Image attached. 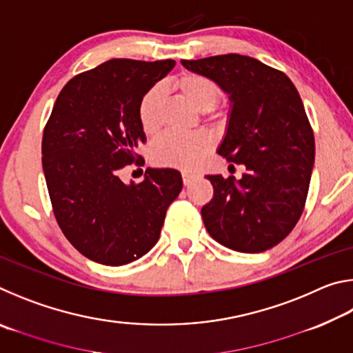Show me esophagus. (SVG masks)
<instances>
[{
  "mask_svg": "<svg viewBox=\"0 0 353 353\" xmlns=\"http://www.w3.org/2000/svg\"><path fill=\"white\" fill-rule=\"evenodd\" d=\"M196 177H198V174H196V172H193V171H182V179H183L185 185H190Z\"/></svg>",
  "mask_w": 353,
  "mask_h": 353,
  "instance_id": "obj_1",
  "label": "esophagus"
}]
</instances>
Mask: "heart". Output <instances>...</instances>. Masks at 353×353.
<instances>
[{"label": "heart", "mask_w": 353, "mask_h": 353, "mask_svg": "<svg viewBox=\"0 0 353 353\" xmlns=\"http://www.w3.org/2000/svg\"><path fill=\"white\" fill-rule=\"evenodd\" d=\"M174 85L187 97L196 109L210 112L221 99L219 83L205 74L188 73L179 77ZM163 88L154 85L143 94L137 105L140 128L145 134L152 135L162 126ZM213 146L212 135L207 132H170L154 143L152 159L155 163L177 168H193Z\"/></svg>", "instance_id": "1"}]
</instances>
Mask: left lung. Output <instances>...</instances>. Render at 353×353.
Segmentation results:
<instances>
[{"label":"left lung","instance_id":"1","mask_svg":"<svg viewBox=\"0 0 353 353\" xmlns=\"http://www.w3.org/2000/svg\"><path fill=\"white\" fill-rule=\"evenodd\" d=\"M182 65L229 94L232 110L218 154L246 166L238 182L207 176L213 198L201 210L205 229L232 250L265 252L294 229L312 179L314 135L297 88L282 71L241 54Z\"/></svg>","mask_w":353,"mask_h":353}]
</instances>
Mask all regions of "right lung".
I'll list each match as a JSON object with an SVG mask.
<instances>
[{
	"label": "right lung",
	"mask_w": 353,
	"mask_h": 353,
	"mask_svg": "<svg viewBox=\"0 0 353 353\" xmlns=\"http://www.w3.org/2000/svg\"><path fill=\"white\" fill-rule=\"evenodd\" d=\"M112 59L67 82L41 140V165L59 227L79 252L105 266L139 260L159 241L166 208L182 191L172 168H148L124 183L119 171L143 165L146 141L137 117L140 98L174 68Z\"/></svg>",
	"instance_id": "1"
}]
</instances>
